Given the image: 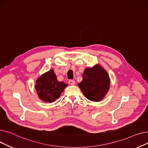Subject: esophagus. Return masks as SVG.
I'll return each instance as SVG.
<instances>
[{
  "label": "esophagus",
  "mask_w": 148,
  "mask_h": 148,
  "mask_svg": "<svg viewBox=\"0 0 148 148\" xmlns=\"http://www.w3.org/2000/svg\"><path fill=\"white\" fill-rule=\"evenodd\" d=\"M68 83H69V84H70V85H74V84H75V81L74 80H69V81H68Z\"/></svg>",
  "instance_id": "obj_1"
}]
</instances>
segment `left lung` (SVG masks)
I'll use <instances>...</instances> for the list:
<instances>
[{"mask_svg":"<svg viewBox=\"0 0 148 148\" xmlns=\"http://www.w3.org/2000/svg\"><path fill=\"white\" fill-rule=\"evenodd\" d=\"M83 80L79 86L83 94L92 101H99L107 93L110 87V79L107 73L99 65L85 69Z\"/></svg>","mask_w":148,"mask_h":148,"instance_id":"left-lung-1","label":"left lung"}]
</instances>
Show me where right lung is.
Returning <instances> with one entry per match:
<instances>
[{
	"label": "right lung",
	"mask_w": 148,
	"mask_h": 148,
	"mask_svg": "<svg viewBox=\"0 0 148 148\" xmlns=\"http://www.w3.org/2000/svg\"><path fill=\"white\" fill-rule=\"evenodd\" d=\"M68 84L58 82L53 69L42 75L36 81L35 89L41 99L45 102L52 103L60 97Z\"/></svg>",
	"instance_id": "add662e5"
}]
</instances>
